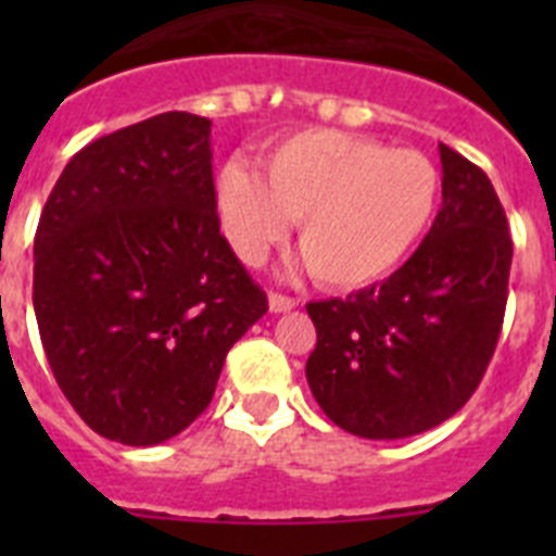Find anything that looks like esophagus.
<instances>
[{
    "label": "esophagus",
    "mask_w": 556,
    "mask_h": 556,
    "mask_svg": "<svg viewBox=\"0 0 556 556\" xmlns=\"http://www.w3.org/2000/svg\"><path fill=\"white\" fill-rule=\"evenodd\" d=\"M298 306V301L294 298H289V294H281V292H269V308L273 312H289V308Z\"/></svg>",
    "instance_id": "esophagus-1"
}]
</instances>
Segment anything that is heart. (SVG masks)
Listing matches in <instances>:
<instances>
[{
	"label": "heart",
	"mask_w": 556,
	"mask_h": 556,
	"mask_svg": "<svg viewBox=\"0 0 556 556\" xmlns=\"http://www.w3.org/2000/svg\"><path fill=\"white\" fill-rule=\"evenodd\" d=\"M264 175L228 161L217 208L230 248L262 262L301 219V244L323 287L358 289L390 275L429 228L440 194L424 152L356 132L308 127L267 147Z\"/></svg>",
	"instance_id": "obj_1"
}]
</instances>
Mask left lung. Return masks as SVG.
<instances>
[{
	"label": "left lung",
	"instance_id": "1",
	"mask_svg": "<svg viewBox=\"0 0 556 556\" xmlns=\"http://www.w3.org/2000/svg\"><path fill=\"white\" fill-rule=\"evenodd\" d=\"M443 208L381 283L308 303L317 345L306 378L339 429L367 440L420 434L468 404L498 345L513 236L493 184L440 144Z\"/></svg>",
	"mask_w": 556,
	"mask_h": 556
}]
</instances>
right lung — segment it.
I'll return each mask as SVG.
<instances>
[{
  "label": "right lung",
  "mask_w": 556,
  "mask_h": 556,
  "mask_svg": "<svg viewBox=\"0 0 556 556\" xmlns=\"http://www.w3.org/2000/svg\"><path fill=\"white\" fill-rule=\"evenodd\" d=\"M211 122L159 113L83 147L36 230L33 306L77 415L159 445L211 404L267 294L219 233Z\"/></svg>",
  "instance_id": "1"
}]
</instances>
